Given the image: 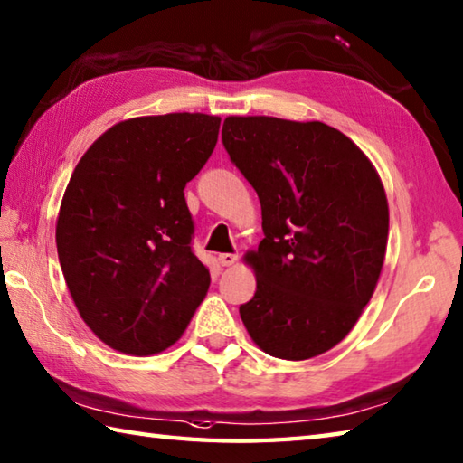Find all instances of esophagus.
Returning <instances> with one entry per match:
<instances>
[{
	"mask_svg": "<svg viewBox=\"0 0 463 463\" xmlns=\"http://www.w3.org/2000/svg\"><path fill=\"white\" fill-rule=\"evenodd\" d=\"M218 260H221L222 267H231V265L237 263L239 255H234V253H222V255H218Z\"/></svg>",
	"mask_w": 463,
	"mask_h": 463,
	"instance_id": "34e87169",
	"label": "esophagus"
}]
</instances>
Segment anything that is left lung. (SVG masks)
<instances>
[{
    "label": "left lung",
    "mask_w": 463,
    "mask_h": 463,
    "mask_svg": "<svg viewBox=\"0 0 463 463\" xmlns=\"http://www.w3.org/2000/svg\"><path fill=\"white\" fill-rule=\"evenodd\" d=\"M222 144L255 188L265 239L245 255L257 291L239 307L257 346L307 360L346 338L371 301L389 239L381 175L319 121L231 115Z\"/></svg>",
    "instance_id": "obj_1"
}]
</instances>
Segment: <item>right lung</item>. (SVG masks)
I'll use <instances>...</instances> for the list:
<instances>
[{
    "instance_id": "obj_1",
    "label": "right lung",
    "mask_w": 463,
    "mask_h": 463,
    "mask_svg": "<svg viewBox=\"0 0 463 463\" xmlns=\"http://www.w3.org/2000/svg\"><path fill=\"white\" fill-rule=\"evenodd\" d=\"M221 117L167 113L113 125L74 167L56 221L64 281L100 342L133 356L170 348L206 298L184 188Z\"/></svg>"
}]
</instances>
